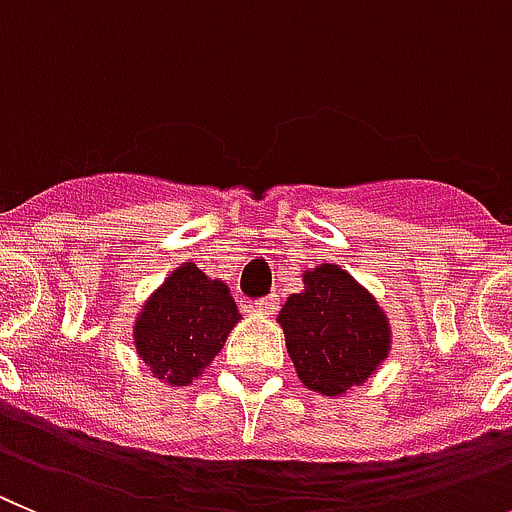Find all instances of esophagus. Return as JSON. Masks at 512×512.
<instances>
[{
    "label": "esophagus",
    "mask_w": 512,
    "mask_h": 512,
    "mask_svg": "<svg viewBox=\"0 0 512 512\" xmlns=\"http://www.w3.org/2000/svg\"><path fill=\"white\" fill-rule=\"evenodd\" d=\"M252 308H255L257 313H273L275 308H278V296H275V293H270V296H265L262 301L252 303Z\"/></svg>",
    "instance_id": "1"
}]
</instances>
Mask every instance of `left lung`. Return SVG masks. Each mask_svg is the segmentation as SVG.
<instances>
[{"mask_svg":"<svg viewBox=\"0 0 512 512\" xmlns=\"http://www.w3.org/2000/svg\"><path fill=\"white\" fill-rule=\"evenodd\" d=\"M278 324L298 380L326 398H342L375 375L393 344L388 313L334 262L303 273V290L290 293Z\"/></svg>","mask_w":512,"mask_h":512,"instance_id":"8db88e82","label":"left lung"}]
</instances>
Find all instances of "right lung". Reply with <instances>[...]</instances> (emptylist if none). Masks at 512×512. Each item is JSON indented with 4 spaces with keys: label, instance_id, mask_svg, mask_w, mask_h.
I'll use <instances>...</instances> for the list:
<instances>
[{
    "label": "right lung",
    "instance_id": "1",
    "mask_svg": "<svg viewBox=\"0 0 512 512\" xmlns=\"http://www.w3.org/2000/svg\"><path fill=\"white\" fill-rule=\"evenodd\" d=\"M239 321L229 285L183 262L142 303L132 344L153 377L181 388L204 375Z\"/></svg>",
    "mask_w": 512,
    "mask_h": 512
}]
</instances>
